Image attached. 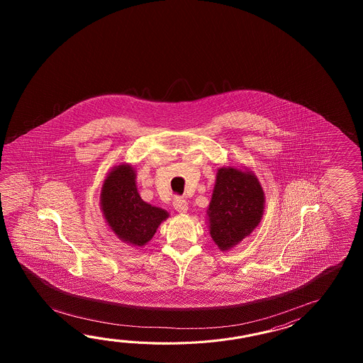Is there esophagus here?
<instances>
[{
  "label": "esophagus",
  "mask_w": 363,
  "mask_h": 363,
  "mask_svg": "<svg viewBox=\"0 0 363 363\" xmlns=\"http://www.w3.org/2000/svg\"><path fill=\"white\" fill-rule=\"evenodd\" d=\"M174 208L180 213V214H185L186 211H188V208H189V205H188V201L184 200L183 197H175V200H174Z\"/></svg>",
  "instance_id": "34e87169"
}]
</instances>
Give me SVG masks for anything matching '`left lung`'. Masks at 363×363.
Masks as SVG:
<instances>
[{
	"mask_svg": "<svg viewBox=\"0 0 363 363\" xmlns=\"http://www.w3.org/2000/svg\"><path fill=\"white\" fill-rule=\"evenodd\" d=\"M266 197L262 185L247 167H220L206 210L208 231L216 245L227 252L250 236L261 222Z\"/></svg>",
	"mask_w": 363,
	"mask_h": 363,
	"instance_id": "1",
	"label": "left lung"
}]
</instances>
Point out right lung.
Returning <instances> with one entry per match:
<instances>
[{
  "instance_id": "add662e5",
  "label": "right lung",
  "mask_w": 363,
  "mask_h": 363,
  "mask_svg": "<svg viewBox=\"0 0 363 363\" xmlns=\"http://www.w3.org/2000/svg\"><path fill=\"white\" fill-rule=\"evenodd\" d=\"M101 211L116 238L132 247L147 245L160 224L170 214L140 197L136 170L130 163L114 166L106 174L100 194Z\"/></svg>"
}]
</instances>
